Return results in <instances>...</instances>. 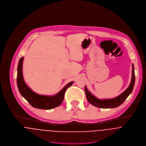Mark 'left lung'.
<instances>
[{"label": "left lung", "mask_w": 146, "mask_h": 146, "mask_svg": "<svg viewBox=\"0 0 146 146\" xmlns=\"http://www.w3.org/2000/svg\"><path fill=\"white\" fill-rule=\"evenodd\" d=\"M132 77L131 82L128 88L123 92L121 95L118 96L117 97L111 98V99H104V100H100L97 98L94 95H92L89 91L87 89L86 87H84L85 92L86 95V97L88 101L92 104V105L103 109H110L115 108L121 105L124 101L126 100V98L128 97V96L131 94L133 91L134 83H135V74H134V65L132 64Z\"/></svg>", "instance_id": "1"}]
</instances>
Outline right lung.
Listing matches in <instances>:
<instances>
[{
    "label": "right lung",
    "instance_id": "1",
    "mask_svg": "<svg viewBox=\"0 0 146 146\" xmlns=\"http://www.w3.org/2000/svg\"><path fill=\"white\" fill-rule=\"evenodd\" d=\"M23 59L24 58L22 57L19 60L17 77V86L21 95L32 106L37 109L49 110L59 106L63 101L65 91L73 83V82H69L59 92L52 96H47L37 94L27 86L23 80L22 73Z\"/></svg>",
    "mask_w": 146,
    "mask_h": 146
}]
</instances>
